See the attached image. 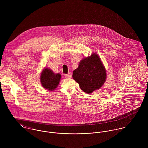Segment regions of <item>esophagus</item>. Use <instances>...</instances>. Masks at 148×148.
I'll return each mask as SVG.
<instances>
[{
    "instance_id": "34e87169",
    "label": "esophagus",
    "mask_w": 148,
    "mask_h": 148,
    "mask_svg": "<svg viewBox=\"0 0 148 148\" xmlns=\"http://www.w3.org/2000/svg\"><path fill=\"white\" fill-rule=\"evenodd\" d=\"M65 77H66L68 78H71L72 77V73H68V74L65 75Z\"/></svg>"
}]
</instances>
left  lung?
<instances>
[{"label": "left lung", "instance_id": "obj_1", "mask_svg": "<svg viewBox=\"0 0 148 148\" xmlns=\"http://www.w3.org/2000/svg\"><path fill=\"white\" fill-rule=\"evenodd\" d=\"M73 79L85 93H90L101 87L106 82V71L100 58L93 53L83 59L73 72Z\"/></svg>", "mask_w": 148, "mask_h": 148}]
</instances>
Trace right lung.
<instances>
[{
  "label": "right lung",
  "mask_w": 148,
  "mask_h": 148,
  "mask_svg": "<svg viewBox=\"0 0 148 148\" xmlns=\"http://www.w3.org/2000/svg\"><path fill=\"white\" fill-rule=\"evenodd\" d=\"M60 79L59 73L55 74L50 69L45 68L41 74L40 82L44 88L52 90L58 86Z\"/></svg>",
  "instance_id": "right-lung-1"
}]
</instances>
